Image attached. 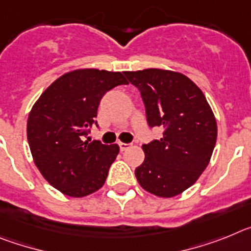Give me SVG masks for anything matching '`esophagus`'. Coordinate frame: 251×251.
Wrapping results in <instances>:
<instances>
[{
  "instance_id": "esophagus-1",
  "label": "esophagus",
  "mask_w": 251,
  "mask_h": 251,
  "mask_svg": "<svg viewBox=\"0 0 251 251\" xmlns=\"http://www.w3.org/2000/svg\"><path fill=\"white\" fill-rule=\"evenodd\" d=\"M119 147H120V150H121V151H125L126 149H128V148L131 147V144H126V143H119Z\"/></svg>"
}]
</instances>
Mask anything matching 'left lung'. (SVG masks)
Segmentation results:
<instances>
[{
	"mask_svg": "<svg viewBox=\"0 0 251 251\" xmlns=\"http://www.w3.org/2000/svg\"><path fill=\"white\" fill-rule=\"evenodd\" d=\"M124 74L140 91L150 127L164 128L159 140L143 145L145 159L135 169L136 179L151 195L174 197L195 184L210 163L217 139L215 115L184 74L156 68Z\"/></svg>",
	"mask_w": 251,
	"mask_h": 251,
	"instance_id": "1",
	"label": "left lung"
}]
</instances>
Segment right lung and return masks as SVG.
<instances>
[{
    "instance_id": "obj_1",
    "label": "right lung",
    "mask_w": 251,
    "mask_h": 251,
    "mask_svg": "<svg viewBox=\"0 0 251 251\" xmlns=\"http://www.w3.org/2000/svg\"><path fill=\"white\" fill-rule=\"evenodd\" d=\"M127 84L121 72L75 69L63 74L35 102L27 119V141L35 165L49 184L69 197L99 191L120 148L86 136L97 125L103 95Z\"/></svg>"
}]
</instances>
